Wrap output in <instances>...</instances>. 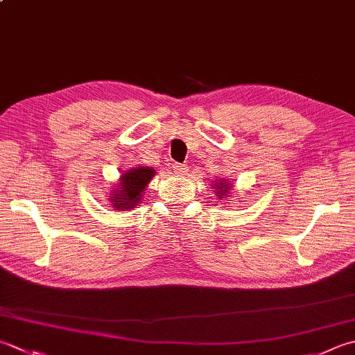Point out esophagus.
Instances as JSON below:
<instances>
[{
	"mask_svg": "<svg viewBox=\"0 0 355 355\" xmlns=\"http://www.w3.org/2000/svg\"><path fill=\"white\" fill-rule=\"evenodd\" d=\"M172 169H173V172H175L177 175H180V177L184 175V173L187 172L186 166H184V164H178V163H173V164H172Z\"/></svg>",
	"mask_w": 355,
	"mask_h": 355,
	"instance_id": "1",
	"label": "esophagus"
}]
</instances>
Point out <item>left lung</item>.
Listing matches in <instances>:
<instances>
[{
	"instance_id": "obj_1",
	"label": "left lung",
	"mask_w": 355,
	"mask_h": 355,
	"mask_svg": "<svg viewBox=\"0 0 355 355\" xmlns=\"http://www.w3.org/2000/svg\"><path fill=\"white\" fill-rule=\"evenodd\" d=\"M212 189H215V197H217V200L231 201V200H229V197H232L231 196L232 183H229L227 180L220 178V180H217V182H214Z\"/></svg>"
}]
</instances>
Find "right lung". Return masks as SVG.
Wrapping results in <instances>:
<instances>
[{
	"label": "right lung",
	"mask_w": 355,
	"mask_h": 355,
	"mask_svg": "<svg viewBox=\"0 0 355 355\" xmlns=\"http://www.w3.org/2000/svg\"><path fill=\"white\" fill-rule=\"evenodd\" d=\"M155 175L150 166H137L121 172L118 183L107 192L109 203L115 211H130L140 205L146 187Z\"/></svg>",
	"instance_id": "1"
}]
</instances>
